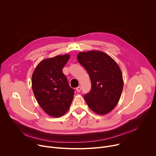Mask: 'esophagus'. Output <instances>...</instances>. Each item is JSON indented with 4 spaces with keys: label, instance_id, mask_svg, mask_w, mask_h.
I'll return each mask as SVG.
<instances>
[{
    "label": "esophagus",
    "instance_id": "esophagus-1",
    "mask_svg": "<svg viewBox=\"0 0 156 156\" xmlns=\"http://www.w3.org/2000/svg\"><path fill=\"white\" fill-rule=\"evenodd\" d=\"M76 91L77 93H80L81 91V87L80 86H78L76 88Z\"/></svg>",
    "mask_w": 156,
    "mask_h": 156
}]
</instances>
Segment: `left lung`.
Returning a JSON list of instances; mask_svg holds the SVG:
<instances>
[{
	"instance_id": "obj_1",
	"label": "left lung",
	"mask_w": 156,
	"mask_h": 156,
	"mask_svg": "<svg viewBox=\"0 0 156 156\" xmlns=\"http://www.w3.org/2000/svg\"><path fill=\"white\" fill-rule=\"evenodd\" d=\"M77 59L91 81V91L84 96L88 107L98 115L109 113L118 104L123 87L119 66L110 56L100 51L80 52Z\"/></svg>"
}]
</instances>
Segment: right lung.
Returning a JSON list of instances; mask_svg holds the SVG:
<instances>
[{
    "instance_id": "add662e5",
    "label": "right lung",
    "mask_w": 156,
    "mask_h": 156,
    "mask_svg": "<svg viewBox=\"0 0 156 156\" xmlns=\"http://www.w3.org/2000/svg\"><path fill=\"white\" fill-rule=\"evenodd\" d=\"M70 57V54H66L44 59L32 75V90L36 99L44 112L52 117L64 115L73 99L74 90L62 72Z\"/></svg>"
}]
</instances>
